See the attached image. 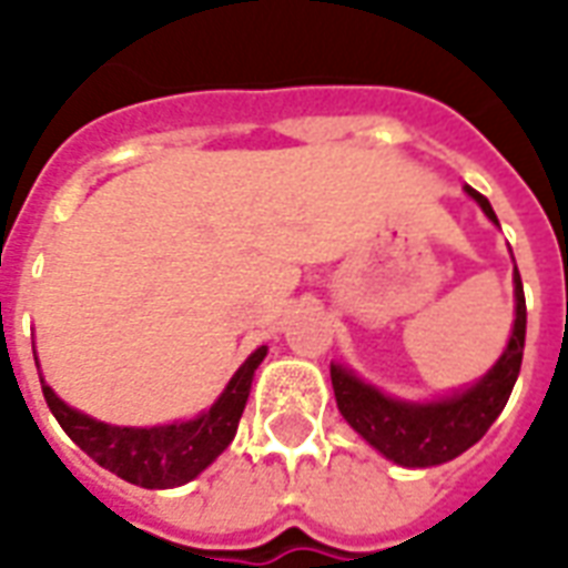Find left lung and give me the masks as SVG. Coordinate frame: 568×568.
<instances>
[{"label": "left lung", "instance_id": "left-lung-1", "mask_svg": "<svg viewBox=\"0 0 568 568\" xmlns=\"http://www.w3.org/2000/svg\"><path fill=\"white\" fill-rule=\"evenodd\" d=\"M466 195L478 201L487 220L497 222V213L481 192L466 186ZM524 337H527V301H524L520 273L515 267L511 337L497 364L487 369L473 388L434 403H406L361 382L348 367L331 364V385H334L339 413L355 427V434L364 436L376 452H382L394 464L424 469V466L455 460L469 445H476L503 413L508 394L518 382Z\"/></svg>", "mask_w": 568, "mask_h": 568}]
</instances>
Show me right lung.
Segmentation results:
<instances>
[{"label":"right lung","mask_w":568,"mask_h":568,"mask_svg":"<svg viewBox=\"0 0 568 568\" xmlns=\"http://www.w3.org/2000/svg\"><path fill=\"white\" fill-rule=\"evenodd\" d=\"M267 355V346H258L241 369L231 376L220 400L192 422L162 424V427H116V424L95 422L90 415L71 409L62 403L50 385L41 379V390L50 413L60 427L71 436V443L81 445V452L95 460L113 476L125 478L141 487H180L204 473L216 457L229 448L237 434L243 406L250 397L255 367Z\"/></svg>","instance_id":"obj_1"}]
</instances>
